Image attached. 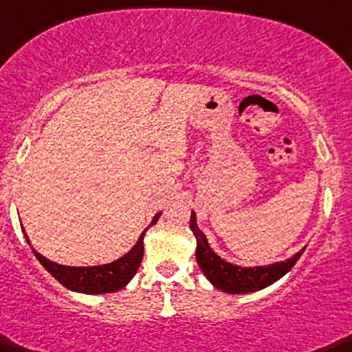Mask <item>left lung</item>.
<instances>
[{
    "label": "left lung",
    "instance_id": "obj_1",
    "mask_svg": "<svg viewBox=\"0 0 352 352\" xmlns=\"http://www.w3.org/2000/svg\"><path fill=\"white\" fill-rule=\"evenodd\" d=\"M190 229L193 230L195 237H197V261L203 274L208 278V281L215 288L222 289L226 293H234V295L257 292V289H263L266 286L273 285L274 281L283 278L295 266L296 261L300 259V256L305 251V248H303L302 251H298L289 259L270 264V266L241 267L232 263H227L222 257L217 256L215 251H212L205 234L198 229L195 212H191Z\"/></svg>",
    "mask_w": 352,
    "mask_h": 352
}]
</instances>
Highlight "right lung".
<instances>
[{"instance_id": "obj_1", "label": "right lung", "mask_w": 352, "mask_h": 352, "mask_svg": "<svg viewBox=\"0 0 352 352\" xmlns=\"http://www.w3.org/2000/svg\"><path fill=\"white\" fill-rule=\"evenodd\" d=\"M161 217V212L155 213L152 219L151 226H154ZM149 226V227H151ZM147 229L140 234L137 244L122 256L120 259L113 261V263L101 264V266H89V267H76V266H63L54 261H49L47 257L38 254L34 248L35 257L41 261V264L59 281L60 285L66 286L71 292L86 293V295H100V293H113L122 289L123 286L129 285V281L135 276L137 270H139L140 263L144 257V235ZM25 234V230H23ZM25 239L30 244V239L25 234Z\"/></svg>"}]
</instances>
